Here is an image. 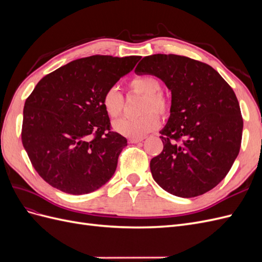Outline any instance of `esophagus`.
<instances>
[{
    "label": "esophagus",
    "mask_w": 262,
    "mask_h": 262,
    "mask_svg": "<svg viewBox=\"0 0 262 262\" xmlns=\"http://www.w3.org/2000/svg\"><path fill=\"white\" fill-rule=\"evenodd\" d=\"M143 140H144V138H130L129 139L130 143H138V142H141V141H143Z\"/></svg>",
    "instance_id": "obj_1"
}]
</instances>
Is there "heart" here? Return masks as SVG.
Returning <instances> with one entry per match:
<instances>
[{
    "label": "heart",
    "instance_id": "obj_1",
    "mask_svg": "<svg viewBox=\"0 0 262 262\" xmlns=\"http://www.w3.org/2000/svg\"><path fill=\"white\" fill-rule=\"evenodd\" d=\"M129 91L143 95L139 107L141 116L122 118L115 121L114 129L129 138H142L146 133L155 130L161 123L160 117L168 116L171 110V102L162 90V83L153 75H139L129 82ZM101 106L112 118L121 116L124 109V97L116 87H110L101 97Z\"/></svg>",
    "mask_w": 262,
    "mask_h": 262
}]
</instances>
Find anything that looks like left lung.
I'll return each mask as SVG.
<instances>
[{"instance_id": "obj_1", "label": "left lung", "mask_w": 262, "mask_h": 262, "mask_svg": "<svg viewBox=\"0 0 262 262\" xmlns=\"http://www.w3.org/2000/svg\"><path fill=\"white\" fill-rule=\"evenodd\" d=\"M137 74L160 77L171 91V110L161 131L164 148L150 160L166 191L193 198L223 180L239 153L243 116L231 86L207 63L178 54L141 60Z\"/></svg>"}]
</instances>
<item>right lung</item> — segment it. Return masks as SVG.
Returning <instances> with one entry per match:
<instances>
[{
  "label": "right lung",
  "mask_w": 262,
  "mask_h": 262,
  "mask_svg": "<svg viewBox=\"0 0 262 262\" xmlns=\"http://www.w3.org/2000/svg\"><path fill=\"white\" fill-rule=\"evenodd\" d=\"M140 59L92 55L38 82L24 106L21 142L31 165L50 186L85 194L112 178L126 139L112 130L100 100Z\"/></svg>",
  "instance_id": "obj_1"
}]
</instances>
